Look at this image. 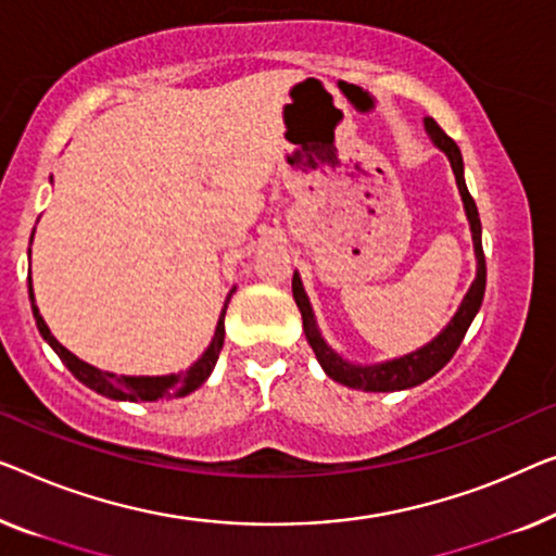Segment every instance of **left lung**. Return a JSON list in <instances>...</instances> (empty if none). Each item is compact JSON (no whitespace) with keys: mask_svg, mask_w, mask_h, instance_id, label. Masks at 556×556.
Segmentation results:
<instances>
[{"mask_svg":"<svg viewBox=\"0 0 556 556\" xmlns=\"http://www.w3.org/2000/svg\"><path fill=\"white\" fill-rule=\"evenodd\" d=\"M426 130H429L431 140L439 144L441 150L446 152V157L452 160L454 175H456V185L458 192H462L466 215H469L471 223V232H473V251H477V278L466 293L462 308L456 311V316L452 318L444 331H441L429 345L418 349L416 353H408L404 358L389 361V364H378V366H351L345 364L341 356L328 349L320 338L316 320H313V311L308 298H305L303 283L298 278V273L293 276V298L298 303V311L303 316V331L305 338H308L313 353L324 366V371L333 378V381L349 386V389H361V391H401V389H412V386L424 383L426 378H431L437 371H441L452 356L456 353L458 345H462L466 331H469L473 316H477L481 298H484V288H486V261H484V248H481V220H479V211L473 198L469 195L464 182V163H462V152H458V144L448 138V135L441 130L437 125V119L426 117Z\"/></svg>","mask_w":556,"mask_h":556,"instance_id":"8db88e82","label":"left lung"}]
</instances>
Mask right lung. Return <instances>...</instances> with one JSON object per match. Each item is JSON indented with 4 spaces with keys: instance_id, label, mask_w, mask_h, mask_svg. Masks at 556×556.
<instances>
[{
    "instance_id": "obj_1",
    "label": "right lung",
    "mask_w": 556,
    "mask_h": 556,
    "mask_svg": "<svg viewBox=\"0 0 556 556\" xmlns=\"http://www.w3.org/2000/svg\"><path fill=\"white\" fill-rule=\"evenodd\" d=\"M29 301L35 303V293H31V278H29ZM225 308H228V303H225ZM225 308L220 313L218 328H215L211 349L203 353V358L195 361V364H192L188 371H182L178 376H155V378H150V376L115 378L112 374H104V371H100V368L85 364V361L72 356V353L58 341V338L50 333V328H47L45 318L39 316L37 305H31V313H35L37 328H39V333H42L45 341L52 345L54 353H58V356L62 358V364L67 366L72 376H75L77 381H83L87 389L98 391V393H102V396L115 399V401H155V399L188 396L190 391H195L198 386L203 383L207 376H211L215 364H218V356H220V349H223V341H225Z\"/></svg>"
}]
</instances>
